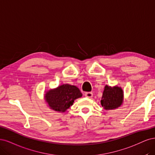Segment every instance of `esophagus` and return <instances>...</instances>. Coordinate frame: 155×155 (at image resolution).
<instances>
[{
  "label": "esophagus",
  "instance_id": "34e87169",
  "mask_svg": "<svg viewBox=\"0 0 155 155\" xmlns=\"http://www.w3.org/2000/svg\"><path fill=\"white\" fill-rule=\"evenodd\" d=\"M84 95L87 98H91L93 97V93L92 92H87L84 94Z\"/></svg>",
  "mask_w": 155,
  "mask_h": 155
}]
</instances>
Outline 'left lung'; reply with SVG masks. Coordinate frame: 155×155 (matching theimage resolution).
Listing matches in <instances>:
<instances>
[{"label":"left lung","mask_w":155,"mask_h":155,"mask_svg":"<svg viewBox=\"0 0 155 155\" xmlns=\"http://www.w3.org/2000/svg\"><path fill=\"white\" fill-rule=\"evenodd\" d=\"M122 102L123 91L120 87L105 86L101 100V104L105 109H116L121 106Z\"/></svg>","instance_id":"obj_1"}]
</instances>
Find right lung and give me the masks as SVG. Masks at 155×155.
<instances>
[{
  "mask_svg": "<svg viewBox=\"0 0 155 155\" xmlns=\"http://www.w3.org/2000/svg\"><path fill=\"white\" fill-rule=\"evenodd\" d=\"M82 95V94L77 87L64 84L47 92L45 100L53 110L64 112L72 106L74 100L81 97Z\"/></svg>",
  "mask_w": 155,
  "mask_h": 155,
  "instance_id": "add662e5",
  "label": "right lung"
}]
</instances>
